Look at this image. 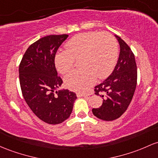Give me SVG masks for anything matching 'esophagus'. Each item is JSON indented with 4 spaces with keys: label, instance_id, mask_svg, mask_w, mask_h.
Instances as JSON below:
<instances>
[{
    "label": "esophagus",
    "instance_id": "34e87169",
    "mask_svg": "<svg viewBox=\"0 0 158 158\" xmlns=\"http://www.w3.org/2000/svg\"><path fill=\"white\" fill-rule=\"evenodd\" d=\"M78 98H80V97H84V98H86V97L88 96V94H85V93H77L76 94Z\"/></svg>",
    "mask_w": 158,
    "mask_h": 158
}]
</instances>
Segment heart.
I'll use <instances>...</instances> for the list:
<instances>
[{
    "instance_id": "heart-1",
    "label": "heart",
    "mask_w": 158,
    "mask_h": 158,
    "mask_svg": "<svg viewBox=\"0 0 158 158\" xmlns=\"http://www.w3.org/2000/svg\"><path fill=\"white\" fill-rule=\"evenodd\" d=\"M66 50L55 57V64L61 74L69 72L80 58L81 68L71 71L66 76V86L72 91L84 92L98 79L111 73L118 58V43L108 32H85L72 37L65 45Z\"/></svg>"
}]
</instances>
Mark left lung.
Here are the masks:
<instances>
[{"mask_svg": "<svg viewBox=\"0 0 158 158\" xmlns=\"http://www.w3.org/2000/svg\"><path fill=\"white\" fill-rule=\"evenodd\" d=\"M120 45L117 64L111 75L94 87L95 94L103 98L99 108L93 114L103 121L118 118L127 110L134 94L137 82V68L133 52L121 37L115 35Z\"/></svg>", "mask_w": 158, "mask_h": 158, "instance_id": "obj_1", "label": "left lung"}]
</instances>
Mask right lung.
Masks as SVG:
<instances>
[{
	"instance_id": "right-lung-1",
	"label": "right lung",
	"mask_w": 158,
	"mask_h": 158,
	"mask_svg": "<svg viewBox=\"0 0 158 158\" xmlns=\"http://www.w3.org/2000/svg\"><path fill=\"white\" fill-rule=\"evenodd\" d=\"M67 34L48 35L31 44L19 68L22 95L40 120L58 124L70 117L76 94L67 89L55 91L63 83L55 65V54Z\"/></svg>"
}]
</instances>
